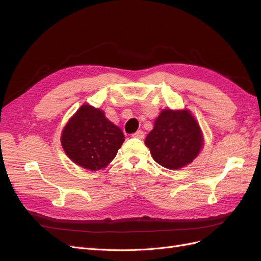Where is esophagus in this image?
<instances>
[{"label":"esophagus","mask_w":261,"mask_h":261,"mask_svg":"<svg viewBox=\"0 0 261 261\" xmlns=\"http://www.w3.org/2000/svg\"><path fill=\"white\" fill-rule=\"evenodd\" d=\"M134 138H138V139H144L145 137V133L143 130H137L136 133L133 134Z\"/></svg>","instance_id":"1"}]
</instances>
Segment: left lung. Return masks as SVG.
<instances>
[{
  "mask_svg": "<svg viewBox=\"0 0 261 261\" xmlns=\"http://www.w3.org/2000/svg\"><path fill=\"white\" fill-rule=\"evenodd\" d=\"M145 144L153 160L170 170H177L191 163L203 145L199 125L187 110L162 111Z\"/></svg>",
  "mask_w": 261,
  "mask_h": 261,
  "instance_id": "left-lung-1",
  "label": "left lung"
}]
</instances>
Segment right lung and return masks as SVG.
<instances>
[{
  "instance_id": "1",
  "label": "right lung",
  "mask_w": 261,
  "mask_h": 261,
  "mask_svg": "<svg viewBox=\"0 0 261 261\" xmlns=\"http://www.w3.org/2000/svg\"><path fill=\"white\" fill-rule=\"evenodd\" d=\"M61 141L74 163L97 171L114 159L124 143V134L101 110L84 105L63 129Z\"/></svg>"
}]
</instances>
